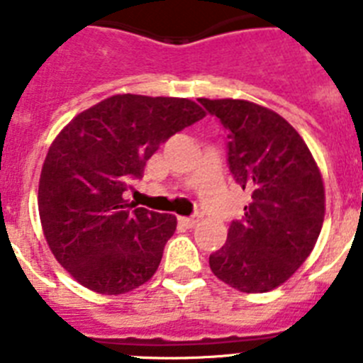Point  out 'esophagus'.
Wrapping results in <instances>:
<instances>
[{
  "label": "esophagus",
  "mask_w": 363,
  "mask_h": 363,
  "mask_svg": "<svg viewBox=\"0 0 363 363\" xmlns=\"http://www.w3.org/2000/svg\"><path fill=\"white\" fill-rule=\"evenodd\" d=\"M200 221V214H194V216H189V218H179V223H184L185 227H194Z\"/></svg>",
  "instance_id": "esophagus-1"
}]
</instances>
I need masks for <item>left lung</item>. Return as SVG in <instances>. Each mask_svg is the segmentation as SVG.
Listing matches in <instances>:
<instances>
[{"label": "left lung", "mask_w": 363, "mask_h": 363, "mask_svg": "<svg viewBox=\"0 0 363 363\" xmlns=\"http://www.w3.org/2000/svg\"><path fill=\"white\" fill-rule=\"evenodd\" d=\"M227 130L234 182L251 191L227 243L209 256L211 271L243 293L284 284L306 262L325 213L322 176L300 134L280 114L243 99H198Z\"/></svg>", "instance_id": "1"}]
</instances>
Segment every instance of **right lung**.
<instances>
[{"instance_id":"right-lung-1","label":"right lung","mask_w":363,"mask_h":363,"mask_svg":"<svg viewBox=\"0 0 363 363\" xmlns=\"http://www.w3.org/2000/svg\"><path fill=\"white\" fill-rule=\"evenodd\" d=\"M203 116L191 99L118 94L57 134L38 205L50 251L79 284L121 294L152 278L176 218L127 203L123 192L162 143Z\"/></svg>"}]
</instances>
